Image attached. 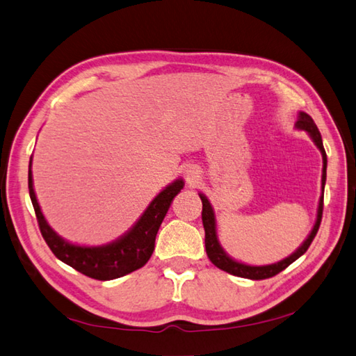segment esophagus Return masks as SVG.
<instances>
[{"mask_svg":"<svg viewBox=\"0 0 356 356\" xmlns=\"http://www.w3.org/2000/svg\"><path fill=\"white\" fill-rule=\"evenodd\" d=\"M199 170L196 168V166H188L186 171H185V179H186V184L190 186H194L197 182H199Z\"/></svg>","mask_w":356,"mask_h":356,"instance_id":"esophagus-1","label":"esophagus"}]
</instances>
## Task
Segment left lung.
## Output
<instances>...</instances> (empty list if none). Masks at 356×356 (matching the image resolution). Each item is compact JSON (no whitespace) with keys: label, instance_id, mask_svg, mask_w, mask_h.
I'll return each instance as SVG.
<instances>
[{"label":"left lung","instance_id":"8db88e82","mask_svg":"<svg viewBox=\"0 0 356 356\" xmlns=\"http://www.w3.org/2000/svg\"><path fill=\"white\" fill-rule=\"evenodd\" d=\"M296 128L307 131L310 137L313 138V142L319 148L323 154V196L319 199V207H318V218H316V224L313 227L312 233L309 234L307 241H305L301 247H299L296 252L285 257L284 261L276 262V264H270V266H247V264L238 262L229 257L224 250H222L220 243L218 241V233H216V218H214V211L210 205V202L204 196V194H199L202 199V222H204V228H205V250L207 254L210 257V261L214 264L216 267L227 271L229 275L239 276V277H247V280H267V277L275 276L277 273H281L282 270L287 268L290 264H293L298 257H301L305 252H307L310 243L315 239V236L319 229V225H321V219H323V207H324V185H325V176H327V156H325V149L323 146V138L321 134H319L318 127L313 122V118L305 114V113H299V118L296 122Z\"/></svg>","mask_w":356,"mask_h":356}]
</instances>
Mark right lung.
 I'll use <instances>...</instances> for the list:
<instances>
[{"instance_id": "add662e5", "label": "right lung", "mask_w": 356, "mask_h": 356, "mask_svg": "<svg viewBox=\"0 0 356 356\" xmlns=\"http://www.w3.org/2000/svg\"><path fill=\"white\" fill-rule=\"evenodd\" d=\"M32 163V157H31ZM184 188V180L177 179L176 182L168 185L165 190L157 194L145 213L140 216L129 232L120 236L117 241L109 242L106 245H74V243L61 239L54 229L47 225L43 213L40 210L37 196L33 191L32 171L29 170V194L37 216L41 236L46 241L51 252L61 262L75 268L80 273L92 280L111 281L122 277L142 268L154 252V242L160 225L170 210L172 199L177 196Z\"/></svg>"}]
</instances>
